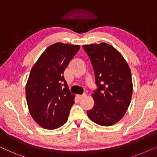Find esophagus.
<instances>
[{"label": "esophagus", "instance_id": "esophagus-1", "mask_svg": "<svg viewBox=\"0 0 157 157\" xmlns=\"http://www.w3.org/2000/svg\"><path fill=\"white\" fill-rule=\"evenodd\" d=\"M85 96H86V94H82V95H77V97H78L79 99H81V98L84 97Z\"/></svg>", "mask_w": 157, "mask_h": 157}]
</instances>
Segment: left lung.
<instances>
[{
    "label": "left lung",
    "instance_id": "left-lung-1",
    "mask_svg": "<svg viewBox=\"0 0 157 157\" xmlns=\"http://www.w3.org/2000/svg\"><path fill=\"white\" fill-rule=\"evenodd\" d=\"M95 74L97 89L92 94L94 106L87 114L92 121L109 126L121 120L131 102L132 74L121 53L106 43L83 46Z\"/></svg>",
    "mask_w": 157,
    "mask_h": 157
}]
</instances>
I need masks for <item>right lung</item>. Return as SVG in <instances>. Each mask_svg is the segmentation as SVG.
I'll return each instance as SVG.
<instances>
[{"label": "right lung", "mask_w": 157, "mask_h": 157, "mask_svg": "<svg viewBox=\"0 0 157 157\" xmlns=\"http://www.w3.org/2000/svg\"><path fill=\"white\" fill-rule=\"evenodd\" d=\"M80 46L56 43L48 47L32 68L25 87L27 104L38 125L47 129L61 127L74 104L63 72Z\"/></svg>", "instance_id": "obj_1"}]
</instances>
